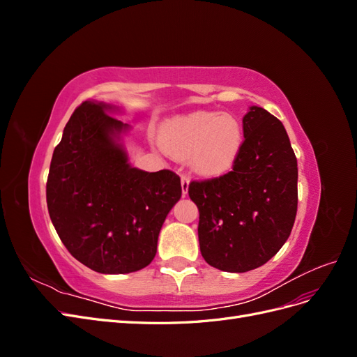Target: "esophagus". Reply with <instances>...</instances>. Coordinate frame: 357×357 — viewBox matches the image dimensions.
Returning a JSON list of instances; mask_svg holds the SVG:
<instances>
[{
	"label": "esophagus",
	"mask_w": 357,
	"mask_h": 357,
	"mask_svg": "<svg viewBox=\"0 0 357 357\" xmlns=\"http://www.w3.org/2000/svg\"><path fill=\"white\" fill-rule=\"evenodd\" d=\"M180 181H181V192H183V195H186V193H188V189H189V183H190V180H189V177H188L186 174H181Z\"/></svg>",
	"instance_id": "obj_1"
}]
</instances>
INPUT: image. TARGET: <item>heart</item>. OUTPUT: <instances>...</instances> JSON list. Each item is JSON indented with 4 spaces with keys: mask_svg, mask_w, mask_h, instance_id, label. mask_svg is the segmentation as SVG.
I'll return each mask as SVG.
<instances>
[{
    "mask_svg": "<svg viewBox=\"0 0 357 357\" xmlns=\"http://www.w3.org/2000/svg\"><path fill=\"white\" fill-rule=\"evenodd\" d=\"M164 152L177 160L188 159L204 177L225 174L238 158L243 128L229 113L198 110L174 117L160 131Z\"/></svg>",
    "mask_w": 357,
    "mask_h": 357,
    "instance_id": "1",
    "label": "heart"
}]
</instances>
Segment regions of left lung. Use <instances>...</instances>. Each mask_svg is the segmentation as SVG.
<instances>
[{
  "mask_svg": "<svg viewBox=\"0 0 357 357\" xmlns=\"http://www.w3.org/2000/svg\"><path fill=\"white\" fill-rule=\"evenodd\" d=\"M243 132L232 171L189 185L199 210L201 255L228 273L252 271L277 255L298 208V162L283 123L253 105Z\"/></svg>",
  "mask_w": 357,
  "mask_h": 357,
  "instance_id": "obj_1",
  "label": "left lung"
}]
</instances>
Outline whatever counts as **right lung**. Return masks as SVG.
<instances>
[{
    "mask_svg": "<svg viewBox=\"0 0 357 357\" xmlns=\"http://www.w3.org/2000/svg\"><path fill=\"white\" fill-rule=\"evenodd\" d=\"M114 107L84 101L53 152L46 198L53 226L79 262L101 274H128L153 261L167 214L181 197L169 169L128 164L119 143L129 128Z\"/></svg>",
    "mask_w": 357,
    "mask_h": 357,
    "instance_id": "add662e5",
    "label": "right lung"
}]
</instances>
